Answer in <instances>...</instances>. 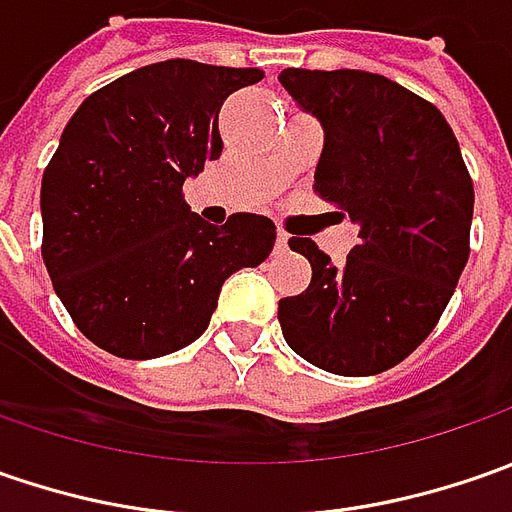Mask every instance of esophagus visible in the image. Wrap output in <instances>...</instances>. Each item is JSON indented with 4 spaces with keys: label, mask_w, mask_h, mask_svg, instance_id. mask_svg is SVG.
I'll use <instances>...</instances> for the list:
<instances>
[{
    "label": "esophagus",
    "mask_w": 512,
    "mask_h": 512,
    "mask_svg": "<svg viewBox=\"0 0 512 512\" xmlns=\"http://www.w3.org/2000/svg\"><path fill=\"white\" fill-rule=\"evenodd\" d=\"M287 242H290V236H287L285 230H279V233H276V253H285Z\"/></svg>",
    "instance_id": "34e87169"
}]
</instances>
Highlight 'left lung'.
<instances>
[{
  "instance_id": "1",
  "label": "left lung",
  "mask_w": 512,
  "mask_h": 512,
  "mask_svg": "<svg viewBox=\"0 0 512 512\" xmlns=\"http://www.w3.org/2000/svg\"><path fill=\"white\" fill-rule=\"evenodd\" d=\"M279 82L325 130L313 190L359 227L342 267L310 239L287 242L313 279L279 302L285 342L327 373H382L427 339L467 265L462 150L442 110L379 73L287 68Z\"/></svg>"
}]
</instances>
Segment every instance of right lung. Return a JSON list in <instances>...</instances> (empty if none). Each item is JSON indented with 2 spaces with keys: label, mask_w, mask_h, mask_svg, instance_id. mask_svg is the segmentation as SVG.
Returning a JSON list of instances; mask_svg holds the SVG:
<instances>
[{
  "label": "right lung",
  "mask_w": 512,
  "mask_h": 512,
  "mask_svg": "<svg viewBox=\"0 0 512 512\" xmlns=\"http://www.w3.org/2000/svg\"><path fill=\"white\" fill-rule=\"evenodd\" d=\"M259 68L168 59L79 105L42 176V259L76 327L113 356L196 342L227 276L267 259L276 227L233 213L207 225L182 187L219 159V108Z\"/></svg>",
  "instance_id": "add662e5"
}]
</instances>
